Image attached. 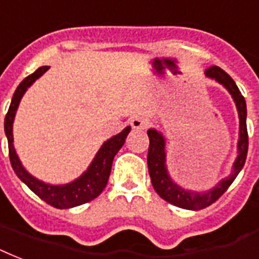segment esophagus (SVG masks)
<instances>
[{"instance_id": "obj_1", "label": "esophagus", "mask_w": 259, "mask_h": 259, "mask_svg": "<svg viewBox=\"0 0 259 259\" xmlns=\"http://www.w3.org/2000/svg\"><path fill=\"white\" fill-rule=\"evenodd\" d=\"M131 125L134 130H146L149 125V121L146 118L142 117H134L131 120Z\"/></svg>"}]
</instances>
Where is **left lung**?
<instances>
[{
	"label": "left lung",
	"mask_w": 259,
	"mask_h": 259,
	"mask_svg": "<svg viewBox=\"0 0 259 259\" xmlns=\"http://www.w3.org/2000/svg\"><path fill=\"white\" fill-rule=\"evenodd\" d=\"M205 76L215 80L217 83L225 87L232 97L233 102L236 105L239 116V139H238V155L233 161L231 174L227 178L221 179L215 186H213L206 191H192L183 188L175 182L169 175L168 166H166V141L162 132L157 131L155 128H150L147 131L149 139H150V146H149V154H147V166H149V174H150L151 184L162 199H165L169 203L187 209V210H201L205 209L213 202L219 199L223 195L228 187L232 184V182L236 179L239 172L242 170L246 162L248 150V135H247V108H246V101L244 97L240 94L238 85L233 81V79L228 73L223 71L220 67H210L206 69Z\"/></svg>",
	"instance_id": "obj_1"
}]
</instances>
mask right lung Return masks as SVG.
<instances>
[{
  "instance_id": "add662e5",
  "label": "right lung",
  "mask_w": 259,
  "mask_h": 259,
  "mask_svg": "<svg viewBox=\"0 0 259 259\" xmlns=\"http://www.w3.org/2000/svg\"><path fill=\"white\" fill-rule=\"evenodd\" d=\"M49 67L38 68L34 73H31L30 76H27L24 80L21 81L19 87L15 91V94L12 97L11 106L5 116V135L8 138V147H9V158H11L12 168L17 175V178L30 188L31 191L35 192L39 196L42 201H45L49 205L54 206L57 209H71L75 206L83 205L85 202L93 201L94 198L100 195L104 191V188L108 184L109 175L112 170V164H113L114 155L117 154L125 142V138L131 131V127H125L120 134L114 135L101 146L100 150L97 151V154L89 165V168L84 172L75 179L73 182L67 183V184H50L45 183L39 179L34 178L32 175L27 170L20 158L17 155L15 146H13V121L16 116L17 108L20 104L23 95L26 94V91L34 84L36 79H39L45 72L48 71Z\"/></svg>"
}]
</instances>
